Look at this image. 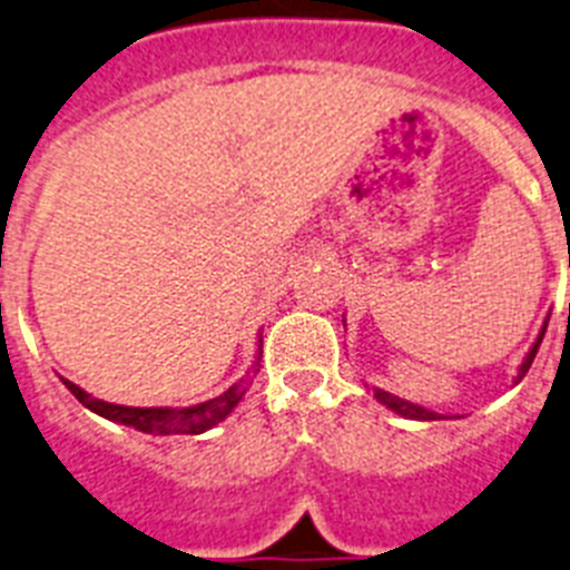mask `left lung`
<instances>
[{"label":"left lung","instance_id":"1","mask_svg":"<svg viewBox=\"0 0 570 570\" xmlns=\"http://www.w3.org/2000/svg\"><path fill=\"white\" fill-rule=\"evenodd\" d=\"M544 330H548V322L542 324V333H539L537 342H533V347H530L528 356H524V362H521V365H519V374H515V385H519V382H521V376L528 374V367L533 365V358H537L539 344H542V338H544ZM374 396H376V400H380L382 405H385V409H391V411H394V414H400V417H409V420H440L438 411H429V409H423V405H414V403H409V400H400V396L389 394V391L374 389Z\"/></svg>","mask_w":570,"mask_h":570}]
</instances>
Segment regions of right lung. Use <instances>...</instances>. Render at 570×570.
Instances as JSON below:
<instances>
[{
    "instance_id": "1",
    "label": "right lung",
    "mask_w": 570,
    "mask_h": 570,
    "mask_svg": "<svg viewBox=\"0 0 570 570\" xmlns=\"http://www.w3.org/2000/svg\"><path fill=\"white\" fill-rule=\"evenodd\" d=\"M257 365H261V347H257V362L252 365L246 380L234 382L232 389L223 391V394L214 396V400L188 405V409H167V405H159V409H136V405H118L107 403V400H98V396L86 394L80 385H75V382L69 380H63V385L71 394L78 396V403H83L86 409L100 414V417L112 420V423L132 425V429H138V432L145 434H203L208 432V429H214L217 423H223V420L234 411V405L246 396L248 385H252V374L261 371Z\"/></svg>"
}]
</instances>
